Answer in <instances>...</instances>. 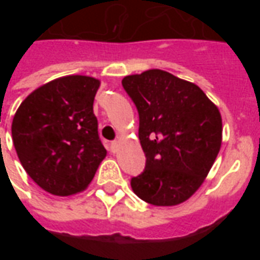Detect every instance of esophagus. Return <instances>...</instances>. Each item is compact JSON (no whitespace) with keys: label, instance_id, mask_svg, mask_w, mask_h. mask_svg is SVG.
<instances>
[{"label":"esophagus","instance_id":"34e87169","mask_svg":"<svg viewBox=\"0 0 260 260\" xmlns=\"http://www.w3.org/2000/svg\"><path fill=\"white\" fill-rule=\"evenodd\" d=\"M119 142H121V138H117V139H115V141L111 142V149H113L114 152H115V150H117V147H118Z\"/></svg>","mask_w":260,"mask_h":260}]
</instances>
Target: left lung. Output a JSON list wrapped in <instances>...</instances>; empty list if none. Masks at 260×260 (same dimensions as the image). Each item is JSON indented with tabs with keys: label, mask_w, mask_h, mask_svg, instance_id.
Wrapping results in <instances>:
<instances>
[{
	"label": "left lung",
	"mask_w": 260,
	"mask_h": 260,
	"mask_svg": "<svg viewBox=\"0 0 260 260\" xmlns=\"http://www.w3.org/2000/svg\"><path fill=\"white\" fill-rule=\"evenodd\" d=\"M139 113L146 156L132 191L154 206H175L195 193L212 169L223 139L217 106L199 86L161 69L122 79Z\"/></svg>",
	"instance_id": "left-lung-1"
}]
</instances>
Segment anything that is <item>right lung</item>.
<instances>
[{"label":"right lung","mask_w":260,"mask_h":260,"mask_svg":"<svg viewBox=\"0 0 260 260\" xmlns=\"http://www.w3.org/2000/svg\"><path fill=\"white\" fill-rule=\"evenodd\" d=\"M99 87L96 78L68 75L37 87L16 110L15 150L44 191L57 196L82 192L106 157L93 113Z\"/></svg>","instance_id":"1"}]
</instances>
